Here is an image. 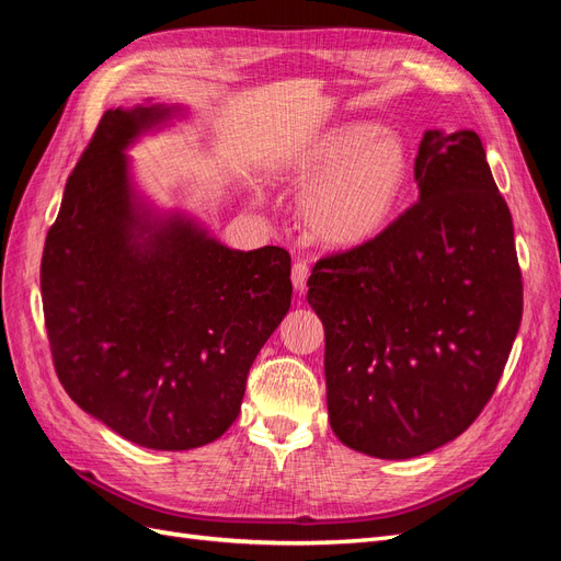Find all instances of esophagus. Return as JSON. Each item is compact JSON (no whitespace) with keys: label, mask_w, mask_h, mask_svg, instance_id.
<instances>
[{"label":"esophagus","mask_w":561,"mask_h":561,"mask_svg":"<svg viewBox=\"0 0 561 561\" xmlns=\"http://www.w3.org/2000/svg\"><path fill=\"white\" fill-rule=\"evenodd\" d=\"M309 274H311V268H309V264H307V262L297 260V262L293 264V285H295V290H297L299 295H301L304 290H307Z\"/></svg>","instance_id":"1"}]
</instances>
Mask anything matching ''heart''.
<instances>
[{"label":"heart","instance_id":"b5f03b06","mask_svg":"<svg viewBox=\"0 0 561 561\" xmlns=\"http://www.w3.org/2000/svg\"><path fill=\"white\" fill-rule=\"evenodd\" d=\"M280 173L307 186L299 217L313 239L351 250L375 241L393 222L412 178L404 140L371 122H339L309 135Z\"/></svg>","mask_w":561,"mask_h":561}]
</instances>
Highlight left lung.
<instances>
[{
    "mask_svg": "<svg viewBox=\"0 0 561 561\" xmlns=\"http://www.w3.org/2000/svg\"><path fill=\"white\" fill-rule=\"evenodd\" d=\"M419 201L375 241L320 260L330 426L377 458L451 443L494 396L522 320L513 217L474 130H426Z\"/></svg>",
    "mask_w": 561,
    "mask_h": 561,
    "instance_id": "left-lung-1",
    "label": "left lung"
}]
</instances>
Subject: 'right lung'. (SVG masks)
I'll return each mask as SVG.
<instances>
[{"instance_id":"1","label":"right lung","mask_w":561,"mask_h":561,"mask_svg":"<svg viewBox=\"0 0 561 561\" xmlns=\"http://www.w3.org/2000/svg\"><path fill=\"white\" fill-rule=\"evenodd\" d=\"M182 107L107 110L67 178L42 257L62 388L130 443L182 451L241 412L250 365L293 299L290 254L231 250L135 190L126 149Z\"/></svg>"}]
</instances>
